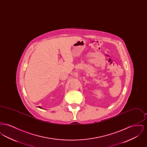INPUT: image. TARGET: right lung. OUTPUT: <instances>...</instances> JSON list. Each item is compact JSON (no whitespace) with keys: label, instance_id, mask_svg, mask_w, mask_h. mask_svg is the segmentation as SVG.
<instances>
[{"label":"right lung","instance_id":"right-lung-1","mask_svg":"<svg viewBox=\"0 0 147 147\" xmlns=\"http://www.w3.org/2000/svg\"><path fill=\"white\" fill-rule=\"evenodd\" d=\"M38 107H39V108H40V109H42V108H41V106H38Z\"/></svg>","mask_w":147,"mask_h":147}]
</instances>
